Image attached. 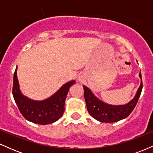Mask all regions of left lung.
<instances>
[{
  "label": "left lung",
  "mask_w": 153,
  "mask_h": 153,
  "mask_svg": "<svg viewBox=\"0 0 153 153\" xmlns=\"http://www.w3.org/2000/svg\"><path fill=\"white\" fill-rule=\"evenodd\" d=\"M139 75L141 78V83L137 92L134 99L125 105L114 106V105L107 104L96 98L88 88L83 85L84 98L89 114L94 119L101 122H116L127 118L134 108L143 90V85L141 73H140Z\"/></svg>",
  "instance_id": "1"
}]
</instances>
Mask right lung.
<instances>
[{"label": "right lung", "mask_w": 153, "mask_h": 153, "mask_svg": "<svg viewBox=\"0 0 153 153\" xmlns=\"http://www.w3.org/2000/svg\"><path fill=\"white\" fill-rule=\"evenodd\" d=\"M17 67L13 75V99L21 114L26 120L36 124L45 125L52 124L62 117L65 111V101L71 86L75 80L67 82L51 97L44 101H34L21 93L17 78Z\"/></svg>", "instance_id": "right-lung-1"}]
</instances>
